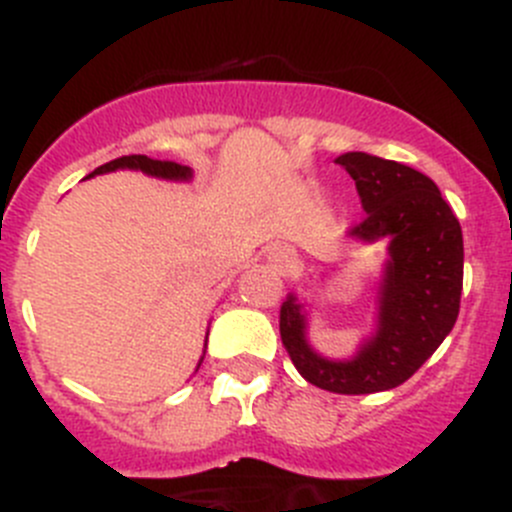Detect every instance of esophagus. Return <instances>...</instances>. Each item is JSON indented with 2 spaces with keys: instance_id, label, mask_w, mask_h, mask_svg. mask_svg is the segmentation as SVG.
<instances>
[{
  "instance_id": "1",
  "label": "esophagus",
  "mask_w": 512,
  "mask_h": 512,
  "mask_svg": "<svg viewBox=\"0 0 512 512\" xmlns=\"http://www.w3.org/2000/svg\"><path fill=\"white\" fill-rule=\"evenodd\" d=\"M268 261H271V266L276 268V271H281V273H286L288 268H291V251H286V249H276V251H271V256H268Z\"/></svg>"
}]
</instances>
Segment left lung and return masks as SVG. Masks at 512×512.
<instances>
[{
	"label": "left lung",
	"mask_w": 512,
	"mask_h": 512,
	"mask_svg": "<svg viewBox=\"0 0 512 512\" xmlns=\"http://www.w3.org/2000/svg\"><path fill=\"white\" fill-rule=\"evenodd\" d=\"M336 164L356 181L366 211L351 226V236L391 239L378 331L353 361H328L308 348L296 296L281 303L278 331L308 383L361 396L406 383L455 326L463 291V231L438 186L421 171L363 151H348Z\"/></svg>",
	"instance_id": "8db88e82"
}]
</instances>
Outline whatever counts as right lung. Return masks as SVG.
<instances>
[{
    "instance_id": "add662e5",
    "label": "right lung",
    "mask_w": 512,
    "mask_h": 512,
    "mask_svg": "<svg viewBox=\"0 0 512 512\" xmlns=\"http://www.w3.org/2000/svg\"><path fill=\"white\" fill-rule=\"evenodd\" d=\"M114 169H141L144 174L161 176V179H191L189 166H181V164H176V161L149 159V156H144V154L119 156V159H114V161H109V164L94 169L89 176L104 174V171H114Z\"/></svg>"
}]
</instances>
